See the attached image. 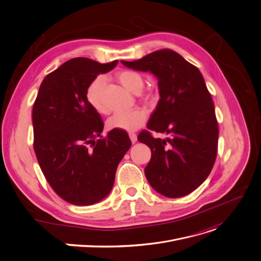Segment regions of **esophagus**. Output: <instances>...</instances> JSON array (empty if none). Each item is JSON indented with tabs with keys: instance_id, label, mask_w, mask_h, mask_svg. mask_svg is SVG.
Listing matches in <instances>:
<instances>
[{
	"instance_id": "34e87169",
	"label": "esophagus",
	"mask_w": 261,
	"mask_h": 261,
	"mask_svg": "<svg viewBox=\"0 0 261 261\" xmlns=\"http://www.w3.org/2000/svg\"><path fill=\"white\" fill-rule=\"evenodd\" d=\"M129 137H130V139H131V143H132V144L136 143V140H137V135H136L135 133L130 132V133H129Z\"/></svg>"
}]
</instances>
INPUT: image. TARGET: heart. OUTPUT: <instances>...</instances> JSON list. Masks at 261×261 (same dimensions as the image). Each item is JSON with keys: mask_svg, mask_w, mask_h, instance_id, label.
<instances>
[{"mask_svg": "<svg viewBox=\"0 0 261 261\" xmlns=\"http://www.w3.org/2000/svg\"><path fill=\"white\" fill-rule=\"evenodd\" d=\"M115 79L126 89L136 93L137 97L146 103L153 100L151 91L143 90L145 85L144 76L136 70L122 69L115 74ZM105 80L102 76H98L91 80L86 88V100L90 107L100 114H107L108 108L103 102V89ZM147 113L144 109L135 108L126 112H117L107 121V127L110 130L135 131L145 124Z\"/></svg>", "mask_w": 261, "mask_h": 261, "instance_id": "b5f03b06", "label": "heart"}]
</instances>
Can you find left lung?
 Wrapping results in <instances>:
<instances>
[{"instance_id":"obj_1","label":"left lung","mask_w":261,"mask_h":261,"mask_svg":"<svg viewBox=\"0 0 261 261\" xmlns=\"http://www.w3.org/2000/svg\"><path fill=\"white\" fill-rule=\"evenodd\" d=\"M122 63L156 76L160 99L147 127L171 135L167 139L154 138L147 130L138 135L140 143L152 152L145 169L149 183L168 198L191 194L209 176L218 153L215 105L202 74L170 49Z\"/></svg>"}]
</instances>
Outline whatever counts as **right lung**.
<instances>
[{
    "label": "right lung",
    "instance_id": "right-lung-1",
    "mask_svg": "<svg viewBox=\"0 0 261 261\" xmlns=\"http://www.w3.org/2000/svg\"><path fill=\"white\" fill-rule=\"evenodd\" d=\"M116 63L84 57L64 62L45 76L33 105V148L39 167L54 192L70 204L86 206L103 200L131 147L123 131L111 130L102 138V117L86 100L91 80Z\"/></svg>",
    "mask_w": 261,
    "mask_h": 261
}]
</instances>
